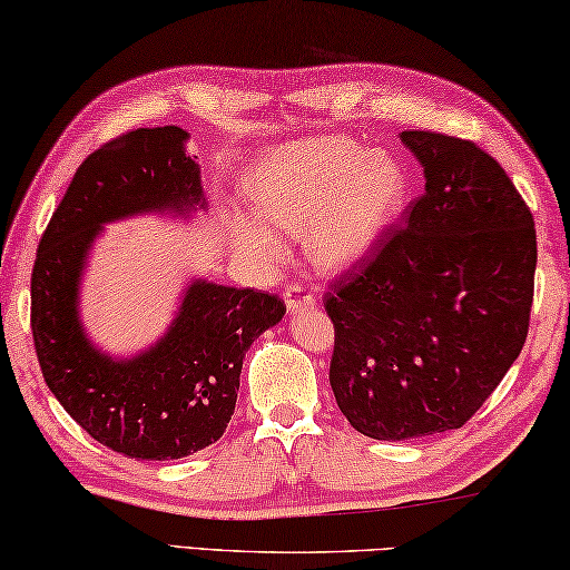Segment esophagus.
I'll use <instances>...</instances> for the list:
<instances>
[{
	"instance_id": "34e87169",
	"label": "esophagus",
	"mask_w": 570,
	"mask_h": 570,
	"mask_svg": "<svg viewBox=\"0 0 570 570\" xmlns=\"http://www.w3.org/2000/svg\"><path fill=\"white\" fill-rule=\"evenodd\" d=\"M285 305H287V311H293V313H297V311H305V307H313L315 305V295H313V291H307V287H303V285H287L285 287Z\"/></svg>"
}]
</instances>
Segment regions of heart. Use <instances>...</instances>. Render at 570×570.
<instances>
[{
    "mask_svg": "<svg viewBox=\"0 0 570 570\" xmlns=\"http://www.w3.org/2000/svg\"><path fill=\"white\" fill-rule=\"evenodd\" d=\"M249 194L266 217H232L239 249L273 265L285 255L283 228L307 235L313 263L338 273L361 263L396 222L409 176L394 156L343 136H321L269 151L252 174Z\"/></svg>",
    "mask_w": 570,
    "mask_h": 570,
    "instance_id": "1",
    "label": "heart"
}]
</instances>
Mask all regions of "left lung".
I'll return each instance as SVG.
<instances>
[{
  "instance_id": "1",
  "label": "left lung",
  "mask_w": 570,
  "mask_h": 570,
  "mask_svg": "<svg viewBox=\"0 0 570 570\" xmlns=\"http://www.w3.org/2000/svg\"><path fill=\"white\" fill-rule=\"evenodd\" d=\"M424 194L325 293L331 389L356 432L401 442L460 429L528 338L535 222L478 144L404 130Z\"/></svg>"
}]
</instances>
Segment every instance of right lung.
I'll return each instance as SVG.
<instances>
[{
    "instance_id": "obj_1",
    "label": "right lung",
    "mask_w": 570,
    "mask_h": 570,
    "mask_svg": "<svg viewBox=\"0 0 570 570\" xmlns=\"http://www.w3.org/2000/svg\"><path fill=\"white\" fill-rule=\"evenodd\" d=\"M184 141L186 130L164 126L96 148L42 232L32 267L30 325L45 384L92 440L130 460H181L217 442L235 414L245 351L285 315L273 293L197 279L144 356L114 361L88 343L78 285L102 224L204 207L199 164Z\"/></svg>"
}]
</instances>
